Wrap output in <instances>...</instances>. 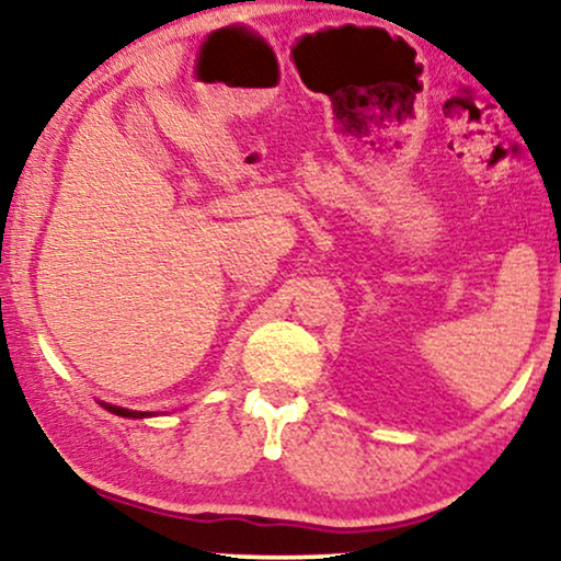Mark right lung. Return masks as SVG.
I'll return each mask as SVG.
<instances>
[{"label":"right lung","instance_id":"add662e5","mask_svg":"<svg viewBox=\"0 0 561 561\" xmlns=\"http://www.w3.org/2000/svg\"><path fill=\"white\" fill-rule=\"evenodd\" d=\"M104 410L112 412V414H121V417H134V420H141V417H151L149 412H136V410H123V407H115V404H102Z\"/></svg>","mask_w":561,"mask_h":561}]
</instances>
